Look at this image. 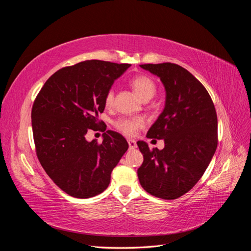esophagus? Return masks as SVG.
I'll return each instance as SVG.
<instances>
[{
    "instance_id": "obj_1",
    "label": "esophagus",
    "mask_w": 251,
    "mask_h": 251,
    "mask_svg": "<svg viewBox=\"0 0 251 251\" xmlns=\"http://www.w3.org/2000/svg\"><path fill=\"white\" fill-rule=\"evenodd\" d=\"M127 143H128V147L130 149H135L137 147V144H136V141L134 139H127Z\"/></svg>"
}]
</instances>
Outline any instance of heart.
<instances>
[{"mask_svg": "<svg viewBox=\"0 0 251 251\" xmlns=\"http://www.w3.org/2000/svg\"><path fill=\"white\" fill-rule=\"evenodd\" d=\"M131 86L135 90V92L143 100H149L156 93V85L149 76L146 75H136L131 81ZM104 103L107 107H111L114 103V91L110 89L104 96ZM146 125V121L142 117H121L117 119L114 126L119 132L126 136L136 135L140 128H142Z\"/></svg>", "mask_w": 251, "mask_h": 251, "instance_id": "1", "label": "heart"}]
</instances>
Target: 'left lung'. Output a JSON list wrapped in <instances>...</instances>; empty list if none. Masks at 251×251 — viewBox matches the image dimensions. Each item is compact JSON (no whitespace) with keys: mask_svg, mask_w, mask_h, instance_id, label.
Listing matches in <instances>:
<instances>
[{"mask_svg":"<svg viewBox=\"0 0 251 251\" xmlns=\"http://www.w3.org/2000/svg\"><path fill=\"white\" fill-rule=\"evenodd\" d=\"M160 77L165 107L147 137L164 140L150 150L138 141L143 162L137 171L141 186L165 200L177 199L203 176L218 146V119L207 90L183 67L172 63L140 65Z\"/></svg>","mask_w":251,"mask_h":251,"instance_id":"obj_1","label":"left lung"}]
</instances>
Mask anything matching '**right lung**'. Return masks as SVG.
Returning <instances> with one entry per match:
<instances>
[{"label": "right lung", "instance_id": "obj_1", "mask_svg": "<svg viewBox=\"0 0 251 251\" xmlns=\"http://www.w3.org/2000/svg\"><path fill=\"white\" fill-rule=\"evenodd\" d=\"M130 66L92 59L62 68L45 82L33 102L36 156L52 181L75 198L102 193L128 148L117 132L103 133L101 143L87 141L86 134L103 125L98 113L104 110L105 93Z\"/></svg>", "mask_w": 251, "mask_h": 251}]
</instances>
